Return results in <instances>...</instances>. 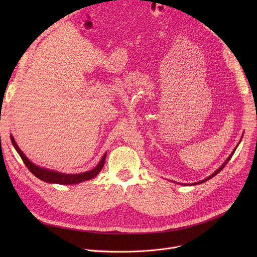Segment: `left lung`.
I'll use <instances>...</instances> for the list:
<instances>
[{
    "mask_svg": "<svg viewBox=\"0 0 257 257\" xmlns=\"http://www.w3.org/2000/svg\"><path fill=\"white\" fill-rule=\"evenodd\" d=\"M241 138H242V137H241ZM239 143H240V142H239ZM239 143H238V144H239ZM237 146H238V145H237ZM237 146L235 147V149H234V150L232 151V153H231L230 155H229V156H228V158H227V159H226V160L224 161V164H223V165H222V166H221V167H220V168H219L218 170H215V171H214V172H213V173H212V174L210 175V176L206 177V178H205V179H203V180H201V181H198V182H196V183H190V184H184V185H196V184H200V183H203V182H205V181H207V180L211 179L212 177H214V176H215V175H217L218 173H220V172H221V171H222V170L224 169V167H225V166H226V165L228 164V161H229V160H230V158L232 157L233 153L235 152V150H236V148H237Z\"/></svg>",
    "mask_w": 257,
    "mask_h": 257,
    "instance_id": "8db88e82",
    "label": "left lung"
}]
</instances>
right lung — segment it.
<instances>
[{
    "label": "right lung",
    "instance_id": "add662e5",
    "mask_svg": "<svg viewBox=\"0 0 257 257\" xmlns=\"http://www.w3.org/2000/svg\"><path fill=\"white\" fill-rule=\"evenodd\" d=\"M10 139H11L13 147H15V149L17 150V152L23 159L26 167L30 170V172L34 175V176H36L38 179L43 180L45 182L70 185V184H76V183H80V182H83L86 180H90V179L96 177L97 175L101 172V170L103 169L104 164H105V158H106L107 152L103 155V157L100 160V163L93 169H91L90 171L80 173V174H64L61 172H57V171L36 166L23 153V151L20 149L18 144L16 143V140L13 139L12 136H10Z\"/></svg>",
    "mask_w": 257,
    "mask_h": 257
}]
</instances>
